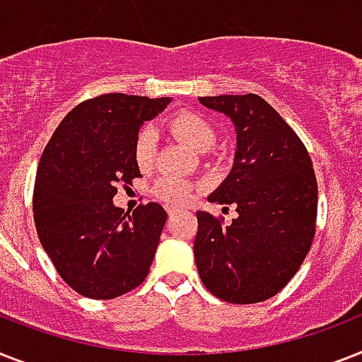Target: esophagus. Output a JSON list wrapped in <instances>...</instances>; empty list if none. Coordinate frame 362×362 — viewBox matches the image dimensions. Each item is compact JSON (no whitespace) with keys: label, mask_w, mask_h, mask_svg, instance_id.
I'll use <instances>...</instances> for the list:
<instances>
[{"label":"esophagus","mask_w":362,"mask_h":362,"mask_svg":"<svg viewBox=\"0 0 362 362\" xmlns=\"http://www.w3.org/2000/svg\"><path fill=\"white\" fill-rule=\"evenodd\" d=\"M178 208H175V206H167V214H169V216H175V214H178Z\"/></svg>","instance_id":"esophagus-1"}]
</instances>
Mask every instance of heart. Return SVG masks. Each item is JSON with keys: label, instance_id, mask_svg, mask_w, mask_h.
Returning <instances> with one entry per match:
<instances>
[{"label": "heart", "instance_id": "1", "mask_svg": "<svg viewBox=\"0 0 362 362\" xmlns=\"http://www.w3.org/2000/svg\"><path fill=\"white\" fill-rule=\"evenodd\" d=\"M167 128L178 139L186 141L187 145L201 152L210 151L217 139L216 126L211 124V120L195 111H180L173 115L171 119L167 120ZM156 154H158V132L151 124L141 126L134 139V160L141 171L152 169ZM197 191H199V186L193 182L175 178V176H161L154 184L152 193L161 202H167L171 206H182L193 199Z\"/></svg>", "mask_w": 362, "mask_h": 362}]
</instances>
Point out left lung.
Here are the masks:
<instances>
[{"label": "left lung", "mask_w": 362, "mask_h": 362, "mask_svg": "<svg viewBox=\"0 0 362 362\" xmlns=\"http://www.w3.org/2000/svg\"><path fill=\"white\" fill-rule=\"evenodd\" d=\"M236 126L234 165L208 201L236 206L230 225L197 211L195 262L202 284L236 305L273 298L298 273L313 245L318 184L307 146L258 95L201 96Z\"/></svg>", "instance_id": "left-lung-1"}]
</instances>
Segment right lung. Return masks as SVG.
<instances>
[{
    "label": "right lung",
    "mask_w": 362,
    "mask_h": 362,
    "mask_svg": "<svg viewBox=\"0 0 362 362\" xmlns=\"http://www.w3.org/2000/svg\"><path fill=\"white\" fill-rule=\"evenodd\" d=\"M169 98L110 93L78 104L38 161L33 217L38 240L64 283L79 296L113 299L148 275L165 227L158 202L132 216L113 204L117 186L139 178L134 139Z\"/></svg>",
    "instance_id": "1"
}]
</instances>
